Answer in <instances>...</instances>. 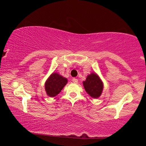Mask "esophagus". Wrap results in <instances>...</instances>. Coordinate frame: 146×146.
Here are the masks:
<instances>
[{
    "mask_svg": "<svg viewBox=\"0 0 146 146\" xmlns=\"http://www.w3.org/2000/svg\"><path fill=\"white\" fill-rule=\"evenodd\" d=\"M72 82L74 83H78V80L77 78H72Z\"/></svg>",
    "mask_w": 146,
    "mask_h": 146,
    "instance_id": "34e87169",
    "label": "esophagus"
}]
</instances>
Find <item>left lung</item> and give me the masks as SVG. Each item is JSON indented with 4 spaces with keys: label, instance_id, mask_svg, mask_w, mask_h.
<instances>
[{
    "label": "left lung",
    "instance_id": "1",
    "mask_svg": "<svg viewBox=\"0 0 146 146\" xmlns=\"http://www.w3.org/2000/svg\"><path fill=\"white\" fill-rule=\"evenodd\" d=\"M83 84L86 92L94 98H98L103 90V84L94 73L88 76L86 80L83 82Z\"/></svg>",
    "mask_w": 146,
    "mask_h": 146
}]
</instances>
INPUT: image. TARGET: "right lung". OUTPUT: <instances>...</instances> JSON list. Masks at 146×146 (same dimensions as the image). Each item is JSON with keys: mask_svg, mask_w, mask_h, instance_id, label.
<instances>
[{"mask_svg": "<svg viewBox=\"0 0 146 146\" xmlns=\"http://www.w3.org/2000/svg\"><path fill=\"white\" fill-rule=\"evenodd\" d=\"M67 79L57 73H52L45 83V90L48 96L54 97L60 92L67 84Z\"/></svg>", "mask_w": 146, "mask_h": 146, "instance_id": "obj_1", "label": "right lung"}]
</instances>
